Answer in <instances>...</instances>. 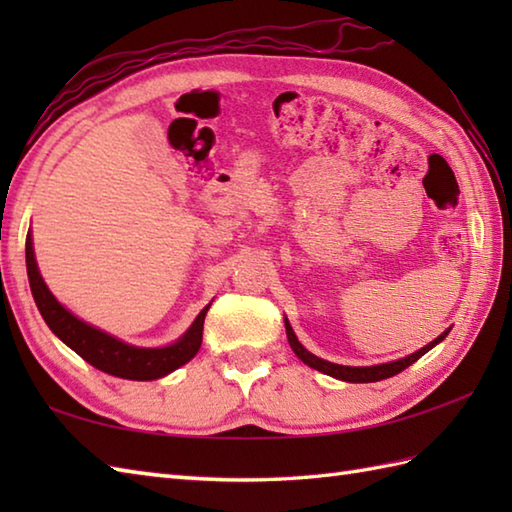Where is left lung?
Wrapping results in <instances>:
<instances>
[{
    "label": "left lung",
    "mask_w": 512,
    "mask_h": 512,
    "mask_svg": "<svg viewBox=\"0 0 512 512\" xmlns=\"http://www.w3.org/2000/svg\"><path fill=\"white\" fill-rule=\"evenodd\" d=\"M286 321V334H288V343L292 347V352H295L303 363L310 365L312 369H319V372L328 374L332 378H339V380H347V383H376V380H383V378H391L400 374L402 369H407L411 363H416L420 356L427 354L431 347H436L440 341H444V336L449 334V330H444L436 341H431L429 345L420 347L418 352H413L405 358H398V361H391V363H383V365H372V367H347V365H336V363H330V361H323V358L310 354L306 347H303L297 339V334L292 332L288 319Z\"/></svg>",
    "instance_id": "1"
}]
</instances>
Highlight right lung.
<instances>
[{"label": "right lung", "instance_id": "obj_1", "mask_svg": "<svg viewBox=\"0 0 512 512\" xmlns=\"http://www.w3.org/2000/svg\"><path fill=\"white\" fill-rule=\"evenodd\" d=\"M26 268L32 297H35L37 308L43 321L48 323V328L57 334L70 350L79 354L83 361H88L105 374L127 380H156L171 374L173 369L182 367L184 363H189L200 350L204 317L206 312H209L211 303L195 317L191 328L173 345L136 347L118 341L112 334H107L99 328H94V325L81 321L79 317H74L70 310H65L61 303L54 299V295L48 290V286L43 284V279L39 275L30 233L26 237Z\"/></svg>", "mask_w": 512, "mask_h": 512}]
</instances>
